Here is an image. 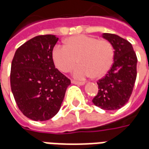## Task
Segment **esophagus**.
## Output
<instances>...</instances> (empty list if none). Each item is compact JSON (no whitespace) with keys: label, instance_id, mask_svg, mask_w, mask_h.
<instances>
[{"label":"esophagus","instance_id":"1","mask_svg":"<svg viewBox=\"0 0 149 149\" xmlns=\"http://www.w3.org/2000/svg\"><path fill=\"white\" fill-rule=\"evenodd\" d=\"M72 84H77V85H84V83L83 82H79V81H72Z\"/></svg>","mask_w":149,"mask_h":149}]
</instances>
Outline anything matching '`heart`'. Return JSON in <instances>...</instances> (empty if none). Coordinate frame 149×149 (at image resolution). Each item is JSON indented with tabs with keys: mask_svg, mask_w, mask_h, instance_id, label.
I'll return each instance as SVG.
<instances>
[{
	"mask_svg": "<svg viewBox=\"0 0 149 149\" xmlns=\"http://www.w3.org/2000/svg\"><path fill=\"white\" fill-rule=\"evenodd\" d=\"M113 56L112 46L109 41L86 35L69 37L66 45H57L52 50L56 67L63 72L70 71L78 59L80 65L72 72L78 80L92 76L95 78L104 77L112 66Z\"/></svg>",
	"mask_w": 149,
	"mask_h": 149,
	"instance_id": "b5f03b06",
	"label": "heart"
}]
</instances>
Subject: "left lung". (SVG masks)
Here are the masks:
<instances>
[{
	"instance_id": "left-lung-1",
	"label": "left lung",
	"mask_w": 149,
	"mask_h": 149,
	"mask_svg": "<svg viewBox=\"0 0 149 149\" xmlns=\"http://www.w3.org/2000/svg\"><path fill=\"white\" fill-rule=\"evenodd\" d=\"M102 37L114 49L113 64L105 77L97 81L98 93L93 99L104 110H116L129 100L136 79L137 58L131 43L116 34L103 33Z\"/></svg>"
}]
</instances>
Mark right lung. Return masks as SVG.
<instances>
[{"label":"right lung","mask_w":149,"mask_h":149,"mask_svg":"<svg viewBox=\"0 0 149 149\" xmlns=\"http://www.w3.org/2000/svg\"><path fill=\"white\" fill-rule=\"evenodd\" d=\"M55 35H41L20 46L11 65L12 93L28 118L44 121L59 112L71 81L55 68L52 50Z\"/></svg>","instance_id":"1"}]
</instances>
